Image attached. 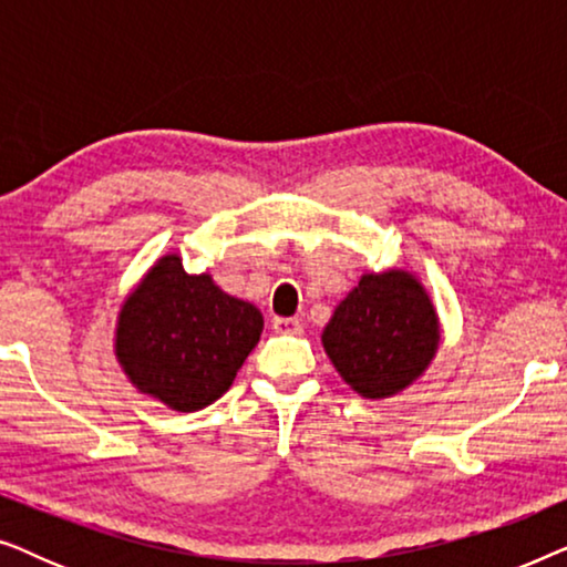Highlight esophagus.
<instances>
[{
    "mask_svg": "<svg viewBox=\"0 0 567 567\" xmlns=\"http://www.w3.org/2000/svg\"><path fill=\"white\" fill-rule=\"evenodd\" d=\"M270 328L281 332V336H299L301 320H297V317H274V320H270Z\"/></svg>",
    "mask_w": 567,
    "mask_h": 567,
    "instance_id": "1",
    "label": "esophagus"
}]
</instances>
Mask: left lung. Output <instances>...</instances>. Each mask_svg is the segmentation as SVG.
<instances>
[{
    "mask_svg": "<svg viewBox=\"0 0 567 567\" xmlns=\"http://www.w3.org/2000/svg\"><path fill=\"white\" fill-rule=\"evenodd\" d=\"M322 343L355 392L390 398L421 377L436 353V309L405 270L363 276L338 305Z\"/></svg>",
    "mask_w": 567,
    "mask_h": 567,
    "instance_id": "1",
    "label": "left lung"
}]
</instances>
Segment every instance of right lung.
Returning <instances> with one entry per match:
<instances>
[{
	"mask_svg": "<svg viewBox=\"0 0 567 567\" xmlns=\"http://www.w3.org/2000/svg\"><path fill=\"white\" fill-rule=\"evenodd\" d=\"M260 332L262 315L250 301L167 255L123 305L115 353L138 390L193 413L229 390Z\"/></svg>",
	"mask_w": 567,
	"mask_h": 567,
	"instance_id": "right-lung-1",
	"label": "right lung"
}]
</instances>
